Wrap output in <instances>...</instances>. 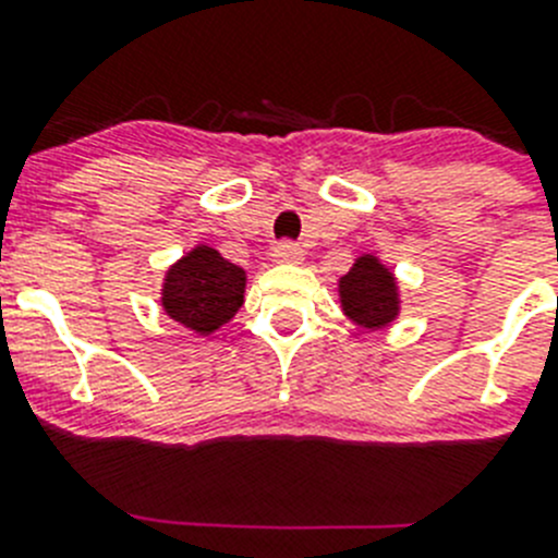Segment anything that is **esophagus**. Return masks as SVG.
<instances>
[{
  "instance_id": "obj_1",
  "label": "esophagus",
  "mask_w": 558,
  "mask_h": 558,
  "mask_svg": "<svg viewBox=\"0 0 558 558\" xmlns=\"http://www.w3.org/2000/svg\"><path fill=\"white\" fill-rule=\"evenodd\" d=\"M274 259L276 263H302L304 259V251L302 245H295V243H279L274 248Z\"/></svg>"
}]
</instances>
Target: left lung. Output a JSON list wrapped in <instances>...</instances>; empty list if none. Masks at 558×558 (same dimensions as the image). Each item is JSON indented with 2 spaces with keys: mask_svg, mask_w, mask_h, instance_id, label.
Masks as SVG:
<instances>
[{
  "mask_svg": "<svg viewBox=\"0 0 558 558\" xmlns=\"http://www.w3.org/2000/svg\"><path fill=\"white\" fill-rule=\"evenodd\" d=\"M340 310L363 329H386L399 318L402 290L397 274L377 254H360L338 279Z\"/></svg>",
  "mask_w": 558,
  "mask_h": 558,
  "instance_id": "left-lung-1",
  "label": "left lung"
}]
</instances>
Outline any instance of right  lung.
Returning <instances> with one entry per match:
<instances>
[{
  "instance_id": "add662e5",
  "label": "right lung",
  "mask_w": 558,
  "mask_h": 558,
  "mask_svg": "<svg viewBox=\"0 0 558 558\" xmlns=\"http://www.w3.org/2000/svg\"><path fill=\"white\" fill-rule=\"evenodd\" d=\"M248 276L218 248L198 243L165 270L161 310L195 335H211L231 322L245 302Z\"/></svg>"
}]
</instances>
